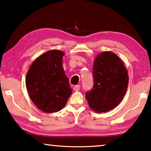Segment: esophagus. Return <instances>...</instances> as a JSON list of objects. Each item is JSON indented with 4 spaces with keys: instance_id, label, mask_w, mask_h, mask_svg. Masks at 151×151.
<instances>
[{
    "instance_id": "34e87169",
    "label": "esophagus",
    "mask_w": 151,
    "mask_h": 151,
    "mask_svg": "<svg viewBox=\"0 0 151 151\" xmlns=\"http://www.w3.org/2000/svg\"><path fill=\"white\" fill-rule=\"evenodd\" d=\"M80 88H81L80 85H76V86H75V87H74V90L76 91H78L80 90Z\"/></svg>"
}]
</instances>
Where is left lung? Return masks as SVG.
I'll return each mask as SVG.
<instances>
[{"label":"left lung","mask_w":151,"mask_h":151,"mask_svg":"<svg viewBox=\"0 0 151 151\" xmlns=\"http://www.w3.org/2000/svg\"><path fill=\"white\" fill-rule=\"evenodd\" d=\"M93 87L85 94L89 106L96 112H105L121 103L126 93L129 75L123 62L112 52L97 55L93 64Z\"/></svg>","instance_id":"1"}]
</instances>
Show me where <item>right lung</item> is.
Wrapping results in <instances>:
<instances>
[{
	"label": "right lung",
	"mask_w": 151,
	"mask_h": 151,
	"mask_svg": "<svg viewBox=\"0 0 151 151\" xmlns=\"http://www.w3.org/2000/svg\"><path fill=\"white\" fill-rule=\"evenodd\" d=\"M63 51L50 50L37 58L26 76L30 99L45 112L60 111L72 94L69 81L63 67Z\"/></svg>",
	"instance_id": "1"
}]
</instances>
